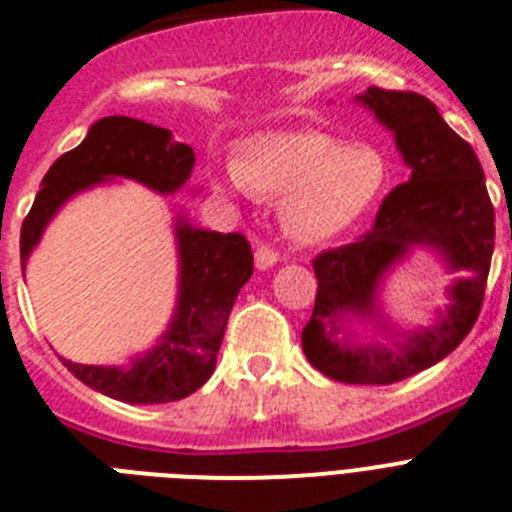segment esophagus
Masks as SVG:
<instances>
[{
  "instance_id": "obj_1",
  "label": "esophagus",
  "mask_w": 512,
  "mask_h": 512,
  "mask_svg": "<svg viewBox=\"0 0 512 512\" xmlns=\"http://www.w3.org/2000/svg\"><path fill=\"white\" fill-rule=\"evenodd\" d=\"M253 256H256V269H271V266L277 264L279 261V253L274 251V248L271 246H261V248H256V253H253Z\"/></svg>"
}]
</instances>
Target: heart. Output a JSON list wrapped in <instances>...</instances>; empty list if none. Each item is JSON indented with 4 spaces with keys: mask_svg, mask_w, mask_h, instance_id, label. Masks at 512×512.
<instances>
[{
    "mask_svg": "<svg viewBox=\"0 0 512 512\" xmlns=\"http://www.w3.org/2000/svg\"><path fill=\"white\" fill-rule=\"evenodd\" d=\"M390 176L374 146L328 133L261 135L225 171L235 192L284 200L282 223L300 243H323L361 220Z\"/></svg>",
    "mask_w": 512,
    "mask_h": 512,
    "instance_id": "b5f03b06",
    "label": "heart"
}]
</instances>
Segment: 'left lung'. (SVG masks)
I'll use <instances>...</instances> for the list:
<instances>
[{"instance_id":"obj_1","label":"left lung","mask_w":512,"mask_h":512,"mask_svg":"<svg viewBox=\"0 0 512 512\" xmlns=\"http://www.w3.org/2000/svg\"><path fill=\"white\" fill-rule=\"evenodd\" d=\"M356 99L395 133L410 182L384 197L372 230L356 243L315 256L318 295L302 328V351L336 382L395 384L449 356L477 323L495 248V207L477 153L446 125L431 99L382 87H369ZM413 245L433 247L452 270L468 274L452 288L447 318L418 334H403L392 347H359L342 330V318L378 317V282ZM382 328L390 333L392 325Z\"/></svg>"}]
</instances>
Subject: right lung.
Masks as SVG:
<instances>
[{
  "label": "right lung",
  "mask_w": 512,
  "mask_h": 512,
  "mask_svg": "<svg viewBox=\"0 0 512 512\" xmlns=\"http://www.w3.org/2000/svg\"><path fill=\"white\" fill-rule=\"evenodd\" d=\"M194 151L176 143L166 128L135 117H102L74 151L63 153L43 176L40 192L20 233V261L38 246L58 207L81 189L125 176L158 194L182 189L192 176ZM179 302L158 346L130 361L128 369L61 359L76 379L120 402L156 405L192 395L215 372L235 297L253 274L251 243L241 233H215L176 220Z\"/></svg>",
  "instance_id": "1"
}]
</instances>
